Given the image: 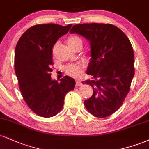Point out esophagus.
<instances>
[{
  "mask_svg": "<svg viewBox=\"0 0 149 149\" xmlns=\"http://www.w3.org/2000/svg\"><path fill=\"white\" fill-rule=\"evenodd\" d=\"M82 85H83V83H82V82L80 81V80H76V87H80V86H82Z\"/></svg>",
  "mask_w": 149,
  "mask_h": 149,
  "instance_id": "1",
  "label": "esophagus"
}]
</instances>
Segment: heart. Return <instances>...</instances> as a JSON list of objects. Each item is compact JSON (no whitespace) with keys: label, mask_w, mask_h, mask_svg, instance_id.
Segmentation results:
<instances>
[{"label":"heart","mask_w":149,"mask_h":149,"mask_svg":"<svg viewBox=\"0 0 149 149\" xmlns=\"http://www.w3.org/2000/svg\"><path fill=\"white\" fill-rule=\"evenodd\" d=\"M67 43L71 48L73 49L77 45H83V41L80 37L77 36H70L67 39ZM86 68L85 61H78L74 64H68L64 67V71L69 76L73 78H79L82 73Z\"/></svg>","instance_id":"heart-1"}]
</instances>
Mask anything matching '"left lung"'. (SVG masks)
<instances>
[{
    "instance_id": "1",
    "label": "left lung",
    "mask_w": 149,
    "mask_h": 149,
    "mask_svg": "<svg viewBox=\"0 0 149 149\" xmlns=\"http://www.w3.org/2000/svg\"><path fill=\"white\" fill-rule=\"evenodd\" d=\"M90 41L91 59L87 74L91 79L82 82L93 89L84 104L97 118L114 113L123 103L134 75V51L129 38L111 24H79L70 30Z\"/></svg>"
}]
</instances>
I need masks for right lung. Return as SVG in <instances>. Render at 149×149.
I'll list each match as a JSON object with an SVG mask.
<instances>
[{"label":"right lung","mask_w":149,"mask_h":149,"mask_svg":"<svg viewBox=\"0 0 149 149\" xmlns=\"http://www.w3.org/2000/svg\"><path fill=\"white\" fill-rule=\"evenodd\" d=\"M71 26L34 25L22 34L16 45L15 71L22 97L31 110L41 117L50 118L60 112L65 95L76 85L71 77L66 76L58 82L51 79L50 73L53 46Z\"/></svg>","instance_id":"right-lung-1"}]
</instances>
